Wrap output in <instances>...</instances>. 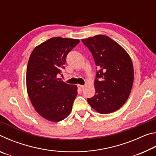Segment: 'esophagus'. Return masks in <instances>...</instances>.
<instances>
[{
	"label": "esophagus",
	"instance_id": "esophagus-1",
	"mask_svg": "<svg viewBox=\"0 0 156 156\" xmlns=\"http://www.w3.org/2000/svg\"><path fill=\"white\" fill-rule=\"evenodd\" d=\"M78 88L80 91H83V89L84 88V85H80V84H78Z\"/></svg>",
	"mask_w": 156,
	"mask_h": 156
}]
</instances>
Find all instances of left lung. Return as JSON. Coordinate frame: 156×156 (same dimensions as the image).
<instances>
[{
  "label": "left lung",
  "mask_w": 156,
  "mask_h": 156,
  "mask_svg": "<svg viewBox=\"0 0 156 156\" xmlns=\"http://www.w3.org/2000/svg\"><path fill=\"white\" fill-rule=\"evenodd\" d=\"M90 50L99 71L90 106L102 114L114 112L125 103L133 83V62L122 46L105 35L82 39Z\"/></svg>",
  "instance_id": "left-lung-1"
}]
</instances>
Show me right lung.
I'll return each instance as SVG.
<instances>
[{"mask_svg":"<svg viewBox=\"0 0 156 156\" xmlns=\"http://www.w3.org/2000/svg\"><path fill=\"white\" fill-rule=\"evenodd\" d=\"M78 39L54 37L36 46L29 59L26 86L36 112L51 122L64 120L72 112L78 87L58 78L68 53Z\"/></svg>","mask_w":156,"mask_h":156,"instance_id":"add662e5","label":"right lung"}]
</instances>
